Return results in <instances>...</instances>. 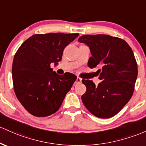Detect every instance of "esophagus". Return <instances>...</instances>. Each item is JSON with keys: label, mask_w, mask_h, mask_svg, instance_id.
<instances>
[{"label": "esophagus", "mask_w": 146, "mask_h": 146, "mask_svg": "<svg viewBox=\"0 0 146 146\" xmlns=\"http://www.w3.org/2000/svg\"><path fill=\"white\" fill-rule=\"evenodd\" d=\"M82 82V78H80V77H78L76 79V84H80V83Z\"/></svg>", "instance_id": "1"}]
</instances>
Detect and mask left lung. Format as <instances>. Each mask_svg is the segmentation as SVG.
I'll list each match as a JSON object with an SVG mask.
<instances>
[{"label":"left lung","mask_w":146,"mask_h":146,"mask_svg":"<svg viewBox=\"0 0 146 146\" xmlns=\"http://www.w3.org/2000/svg\"><path fill=\"white\" fill-rule=\"evenodd\" d=\"M78 41L89 47V68H98L102 82L82 80L86 86L82 100L95 116L109 118L121 111L130 100L138 75L137 64L130 46L121 38L107 35H86Z\"/></svg>","instance_id":"1"}]
</instances>
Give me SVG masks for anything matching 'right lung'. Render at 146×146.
I'll list each match as a JSON object with an SVG mask.
<instances>
[{
    "label": "right lung",
    "instance_id": "obj_1",
    "mask_svg": "<svg viewBox=\"0 0 146 146\" xmlns=\"http://www.w3.org/2000/svg\"><path fill=\"white\" fill-rule=\"evenodd\" d=\"M78 33L35 34L21 44L14 55L12 80L16 96L30 114L45 117L55 113L77 76H62L50 68L62 60L64 49Z\"/></svg>",
    "mask_w": 146,
    "mask_h": 146
}]
</instances>
